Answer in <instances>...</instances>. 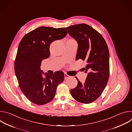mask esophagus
<instances>
[{"instance_id":"34e87169","label":"esophagus","mask_w":132,"mask_h":132,"mask_svg":"<svg viewBox=\"0 0 132 132\" xmlns=\"http://www.w3.org/2000/svg\"><path fill=\"white\" fill-rule=\"evenodd\" d=\"M64 76H65V79L66 80L67 79H68L69 78H70V76H69L68 75H67L66 73H64Z\"/></svg>"}]
</instances>
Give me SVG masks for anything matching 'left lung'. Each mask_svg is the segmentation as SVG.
Masks as SVG:
<instances>
[{"instance_id": "1", "label": "left lung", "mask_w": 132, "mask_h": 132, "mask_svg": "<svg viewBox=\"0 0 132 132\" xmlns=\"http://www.w3.org/2000/svg\"><path fill=\"white\" fill-rule=\"evenodd\" d=\"M66 28L69 34L78 43L76 59L86 61L83 70L88 73L84 84L76 78L78 85L71 89V95L79 102L90 103L101 96L109 80L108 45L101 34L88 24H78Z\"/></svg>"}]
</instances>
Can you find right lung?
<instances>
[{
  "mask_svg": "<svg viewBox=\"0 0 132 132\" xmlns=\"http://www.w3.org/2000/svg\"><path fill=\"white\" fill-rule=\"evenodd\" d=\"M66 28L41 27L26 34L19 45L14 61V71L20 88L32 103L43 105L54 98L57 86L64 79V73H44L42 61L50 55V45L67 35Z\"/></svg>",
  "mask_w": 132,
  "mask_h": 132,
  "instance_id": "right-lung-1",
  "label": "right lung"
}]
</instances>
